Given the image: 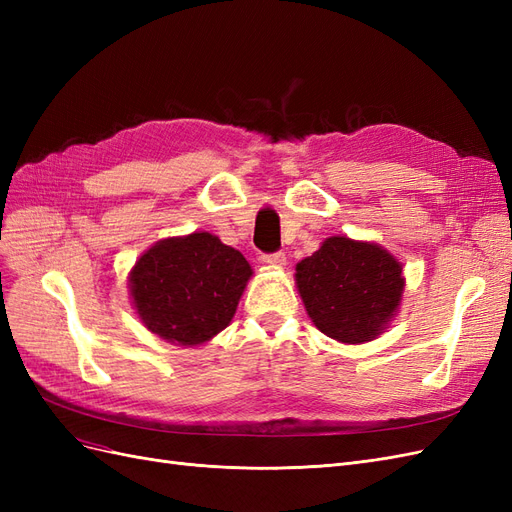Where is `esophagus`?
<instances>
[{
	"label": "esophagus",
	"mask_w": 512,
	"mask_h": 512,
	"mask_svg": "<svg viewBox=\"0 0 512 512\" xmlns=\"http://www.w3.org/2000/svg\"><path fill=\"white\" fill-rule=\"evenodd\" d=\"M262 262L271 267H284L286 265V254L284 252H273V254H262Z\"/></svg>",
	"instance_id": "34e87169"
}]
</instances>
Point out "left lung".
I'll return each instance as SVG.
<instances>
[{
    "instance_id": "1",
    "label": "left lung",
    "mask_w": 512,
    "mask_h": 512,
    "mask_svg": "<svg viewBox=\"0 0 512 512\" xmlns=\"http://www.w3.org/2000/svg\"><path fill=\"white\" fill-rule=\"evenodd\" d=\"M309 318L337 342H369L389 324L404 290L401 265L374 243L331 237L297 265Z\"/></svg>"
}]
</instances>
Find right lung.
I'll list each match as a JSON object with an SVG mask.
<instances>
[{
    "label": "right lung",
    "instance_id": "obj_1",
    "mask_svg": "<svg viewBox=\"0 0 512 512\" xmlns=\"http://www.w3.org/2000/svg\"><path fill=\"white\" fill-rule=\"evenodd\" d=\"M252 267L209 232L164 239L138 258L130 290L145 327L181 346L203 344L228 327Z\"/></svg>",
    "mask_w": 512,
    "mask_h": 512
}]
</instances>
